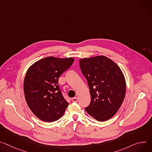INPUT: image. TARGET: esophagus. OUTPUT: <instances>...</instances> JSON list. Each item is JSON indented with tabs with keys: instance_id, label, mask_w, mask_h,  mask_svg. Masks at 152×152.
Listing matches in <instances>:
<instances>
[{
	"instance_id": "1",
	"label": "esophagus",
	"mask_w": 152,
	"mask_h": 152,
	"mask_svg": "<svg viewBox=\"0 0 152 152\" xmlns=\"http://www.w3.org/2000/svg\"><path fill=\"white\" fill-rule=\"evenodd\" d=\"M77 101V98L76 97H75L73 98H72V102H76Z\"/></svg>"
}]
</instances>
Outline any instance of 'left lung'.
Returning a JSON list of instances; mask_svg holds the SVG:
<instances>
[{
  "mask_svg": "<svg viewBox=\"0 0 152 152\" xmlns=\"http://www.w3.org/2000/svg\"><path fill=\"white\" fill-rule=\"evenodd\" d=\"M79 65L91 95V102L85 108L86 112L101 122L112 118L126 95V80L120 68L104 56L81 59Z\"/></svg>",
  "mask_w": 152,
  "mask_h": 152,
  "instance_id": "left-lung-1",
  "label": "left lung"
}]
</instances>
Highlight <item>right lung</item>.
<instances>
[{
	"label": "right lung",
	"mask_w": 152,
	"mask_h": 152,
	"mask_svg": "<svg viewBox=\"0 0 152 152\" xmlns=\"http://www.w3.org/2000/svg\"><path fill=\"white\" fill-rule=\"evenodd\" d=\"M73 62L72 58L50 56L37 61L28 68L23 83L25 98L39 119L51 122L63 116L69 104L64 98L58 80Z\"/></svg>",
	"instance_id": "obj_1"
}]
</instances>
